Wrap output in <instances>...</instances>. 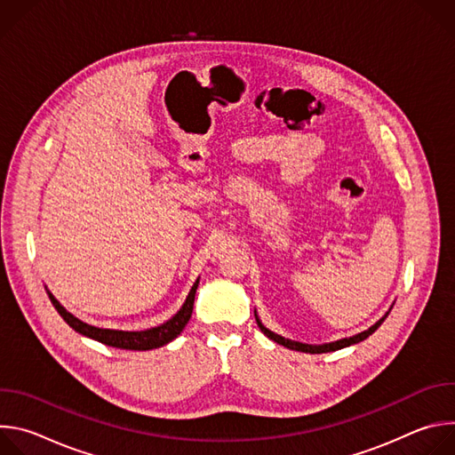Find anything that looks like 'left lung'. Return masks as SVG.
Segmentation results:
<instances>
[{
	"mask_svg": "<svg viewBox=\"0 0 455 455\" xmlns=\"http://www.w3.org/2000/svg\"><path fill=\"white\" fill-rule=\"evenodd\" d=\"M387 315H388V311L374 323V326H371L369 330H365V331H362V333H358V335H355V337H349V339H342V340H337V342H330V344H322V346H311V344H302V342H295V340H290V339H284V337H281V335H277V333H274V331H270L268 328H265L263 323H261V320H259V316H257V313H255V320H257V326H259V330H261L270 340H274V342H277L279 346H284V347H288V349H293V351H300V353H311V355H318V353H331V351H339V349H344V347H349V346H353V344H358V342H362V340H365L369 335H372L379 326H381V322L387 318Z\"/></svg>",
	"mask_w": 455,
	"mask_h": 455,
	"instance_id": "8db88e82",
	"label": "left lung"
}]
</instances>
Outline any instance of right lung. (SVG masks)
Instances as JSON below:
<instances>
[{"label":"right lung","mask_w":455,"mask_h":455,"mask_svg":"<svg viewBox=\"0 0 455 455\" xmlns=\"http://www.w3.org/2000/svg\"><path fill=\"white\" fill-rule=\"evenodd\" d=\"M198 284H200V279H196V283L192 284L183 306L180 307V311L172 318L164 322L162 326H156V328H151V330H146V331H118V330H102V328L90 326V323L79 320L70 311H67V307L60 306V302L52 295L50 290H46V293H48L53 307L57 309V313L77 333H81L88 339H93L100 344H106L109 347L129 349V351H149V349H156V347H162V346L169 344L171 340H174L183 331V328L187 326V322L192 315L194 295H196Z\"/></svg>","instance_id":"add662e5"}]
</instances>
